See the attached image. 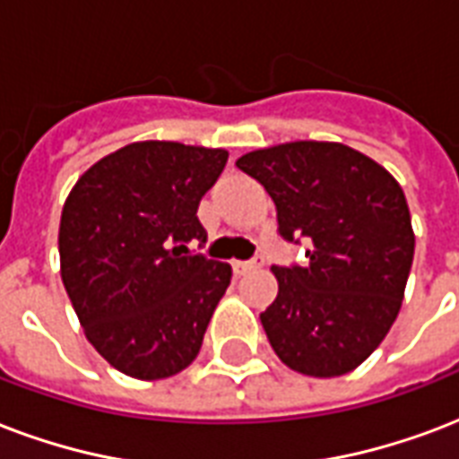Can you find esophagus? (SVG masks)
Segmentation results:
<instances>
[{"mask_svg": "<svg viewBox=\"0 0 459 459\" xmlns=\"http://www.w3.org/2000/svg\"><path fill=\"white\" fill-rule=\"evenodd\" d=\"M262 264H264V260L262 257H255V260H236L233 262V269H236V274H247V272H255V269H260Z\"/></svg>", "mask_w": 459, "mask_h": 459, "instance_id": "34e87169", "label": "esophagus"}]
</instances>
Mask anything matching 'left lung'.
I'll return each mask as SVG.
<instances>
[{
  "label": "left lung",
  "instance_id": "1",
  "mask_svg": "<svg viewBox=\"0 0 459 459\" xmlns=\"http://www.w3.org/2000/svg\"><path fill=\"white\" fill-rule=\"evenodd\" d=\"M236 166L264 185L279 233L306 238V267H272L279 293L260 315L274 354L303 376L359 368L390 332L414 262L400 183L339 142H286Z\"/></svg>",
  "mask_w": 459,
  "mask_h": 459
}]
</instances>
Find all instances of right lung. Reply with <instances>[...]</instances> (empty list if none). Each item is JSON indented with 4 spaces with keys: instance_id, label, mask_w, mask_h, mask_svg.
<instances>
[{
    "instance_id": "1",
    "label": "right lung",
    "mask_w": 459,
    "mask_h": 459,
    "mask_svg": "<svg viewBox=\"0 0 459 459\" xmlns=\"http://www.w3.org/2000/svg\"><path fill=\"white\" fill-rule=\"evenodd\" d=\"M226 160V149L134 142L96 160L62 206V284L86 339L125 376L163 380L197 359L233 272L187 243L206 240L197 206Z\"/></svg>"
}]
</instances>
